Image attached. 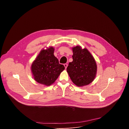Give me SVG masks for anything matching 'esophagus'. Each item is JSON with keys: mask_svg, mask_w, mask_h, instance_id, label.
Returning <instances> with one entry per match:
<instances>
[{"mask_svg": "<svg viewBox=\"0 0 129 129\" xmlns=\"http://www.w3.org/2000/svg\"><path fill=\"white\" fill-rule=\"evenodd\" d=\"M64 66H65V69H66V68H67V67L68 64H64Z\"/></svg>", "mask_w": 129, "mask_h": 129, "instance_id": "1", "label": "esophagus"}]
</instances>
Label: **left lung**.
<instances>
[{
  "label": "left lung",
  "mask_w": 129,
  "mask_h": 129,
  "mask_svg": "<svg viewBox=\"0 0 129 129\" xmlns=\"http://www.w3.org/2000/svg\"><path fill=\"white\" fill-rule=\"evenodd\" d=\"M72 51L73 61L67 68L68 75L72 82L78 87L89 85L96 76V62L86 48L77 46L72 48Z\"/></svg>",
  "instance_id": "1"
}]
</instances>
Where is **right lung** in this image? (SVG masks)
<instances>
[{
	"mask_svg": "<svg viewBox=\"0 0 129 129\" xmlns=\"http://www.w3.org/2000/svg\"><path fill=\"white\" fill-rule=\"evenodd\" d=\"M54 50L52 47L41 50L31 66L34 80L47 86L56 81L65 69L64 66L59 64L58 59L54 56Z\"/></svg>",
	"mask_w": 129,
	"mask_h": 129,
	"instance_id": "right-lung-1",
	"label": "right lung"
}]
</instances>
